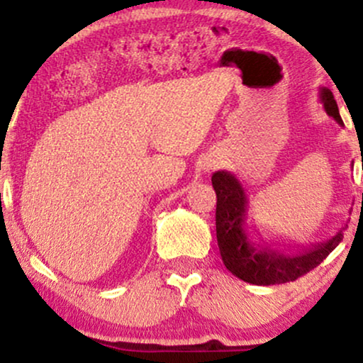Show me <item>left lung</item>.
<instances>
[{"label":"left lung","mask_w":363,"mask_h":363,"mask_svg":"<svg viewBox=\"0 0 363 363\" xmlns=\"http://www.w3.org/2000/svg\"><path fill=\"white\" fill-rule=\"evenodd\" d=\"M324 111L343 126L338 104L333 91L319 90ZM216 193V240L225 268L240 280L252 285H280L294 281L309 273L328 257L343 240V230L326 242L307 251H290L278 247L256 234L249 220V199L239 179L227 170L211 176Z\"/></svg>","instance_id":"left-lung-1"}]
</instances>
